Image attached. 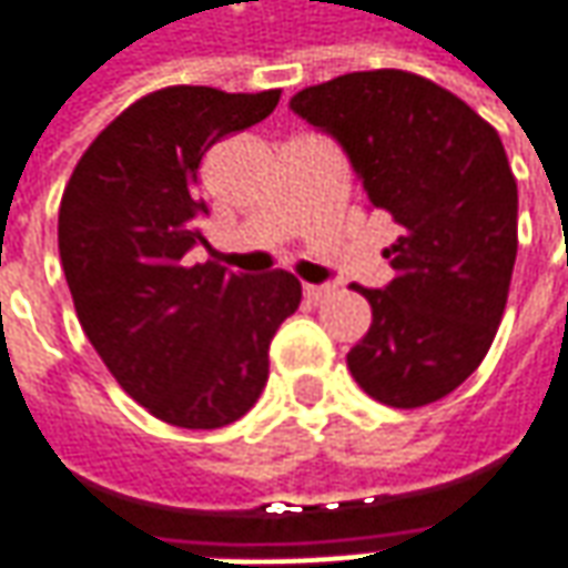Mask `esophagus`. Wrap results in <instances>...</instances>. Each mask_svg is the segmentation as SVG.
<instances>
[{"mask_svg":"<svg viewBox=\"0 0 568 568\" xmlns=\"http://www.w3.org/2000/svg\"><path fill=\"white\" fill-rule=\"evenodd\" d=\"M326 295H333V285L329 283L304 285V298H307V302H323Z\"/></svg>","mask_w":568,"mask_h":568,"instance_id":"obj_1","label":"esophagus"}]
</instances>
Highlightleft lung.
Wrapping results in <instances>:
<instances>
[{
  "label": "left lung",
  "instance_id": "8db88e82",
  "mask_svg": "<svg viewBox=\"0 0 568 568\" xmlns=\"http://www.w3.org/2000/svg\"><path fill=\"white\" fill-rule=\"evenodd\" d=\"M288 109L345 150L371 206L402 225L383 288H355L371 329L348 371L371 399L420 408L465 383L497 336L518 251L503 141L456 93L412 71H352Z\"/></svg>",
  "mask_w": 568,
  "mask_h": 568
}]
</instances>
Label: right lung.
<instances>
[{
	"label": "right lung",
	"mask_w": 568,
	"mask_h": 568,
	"mask_svg": "<svg viewBox=\"0 0 568 568\" xmlns=\"http://www.w3.org/2000/svg\"><path fill=\"white\" fill-rule=\"evenodd\" d=\"M276 103L280 90L148 93L97 134L62 194L59 257L78 321L128 396L175 427L242 418L266 386L280 323L302 302L285 270L245 276L191 257L206 245L204 153Z\"/></svg>",
	"instance_id": "obj_1"
}]
</instances>
